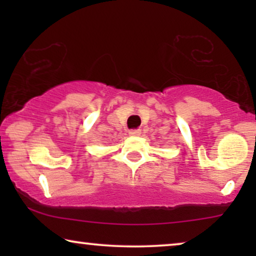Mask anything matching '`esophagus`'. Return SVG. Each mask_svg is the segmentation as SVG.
I'll return each instance as SVG.
<instances>
[{
  "mask_svg": "<svg viewBox=\"0 0 256 256\" xmlns=\"http://www.w3.org/2000/svg\"><path fill=\"white\" fill-rule=\"evenodd\" d=\"M129 135H130V136H140V135H141V130H140V129H132V130L129 132Z\"/></svg>",
  "mask_w": 256,
  "mask_h": 256,
  "instance_id": "esophagus-1",
  "label": "esophagus"
}]
</instances>
